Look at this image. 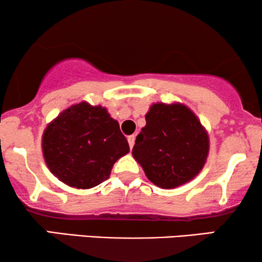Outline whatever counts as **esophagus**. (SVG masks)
<instances>
[{
  "label": "esophagus",
  "mask_w": 262,
  "mask_h": 262,
  "mask_svg": "<svg viewBox=\"0 0 262 262\" xmlns=\"http://www.w3.org/2000/svg\"><path fill=\"white\" fill-rule=\"evenodd\" d=\"M135 139H136V136L135 135H131V136H128V137H127V142H128V145H130V148H132V146H134Z\"/></svg>",
  "instance_id": "1"
}]
</instances>
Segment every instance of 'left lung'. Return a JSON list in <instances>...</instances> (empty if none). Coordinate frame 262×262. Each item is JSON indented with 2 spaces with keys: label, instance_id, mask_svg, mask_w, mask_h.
<instances>
[{
  "label": "left lung",
  "instance_id": "1",
  "mask_svg": "<svg viewBox=\"0 0 262 262\" xmlns=\"http://www.w3.org/2000/svg\"><path fill=\"white\" fill-rule=\"evenodd\" d=\"M136 138L132 155L152 184L174 188L202 170L209 137L194 114L180 103H155Z\"/></svg>",
  "mask_w": 262,
  "mask_h": 262
}]
</instances>
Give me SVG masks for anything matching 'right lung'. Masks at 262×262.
<instances>
[{"label": "right lung", "instance_id": "1", "mask_svg": "<svg viewBox=\"0 0 262 262\" xmlns=\"http://www.w3.org/2000/svg\"><path fill=\"white\" fill-rule=\"evenodd\" d=\"M130 150L119 124L101 106L80 102L46 127L42 152L51 173L64 184L92 188L110 178L113 164Z\"/></svg>", "mask_w": 262, "mask_h": 262}]
</instances>
